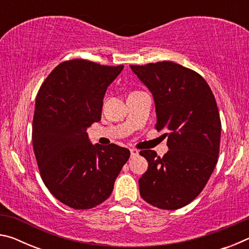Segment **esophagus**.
Listing matches in <instances>:
<instances>
[{
  "label": "esophagus",
  "mask_w": 249,
  "mask_h": 249,
  "mask_svg": "<svg viewBox=\"0 0 249 249\" xmlns=\"http://www.w3.org/2000/svg\"><path fill=\"white\" fill-rule=\"evenodd\" d=\"M138 153H140V151H138L137 149H135V148L130 149V155H132V157H136V156L138 155Z\"/></svg>",
  "instance_id": "esophagus-1"
}]
</instances>
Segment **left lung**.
I'll list each match as a JSON object with an SVG mask.
<instances>
[{"mask_svg": "<svg viewBox=\"0 0 249 249\" xmlns=\"http://www.w3.org/2000/svg\"><path fill=\"white\" fill-rule=\"evenodd\" d=\"M154 95L157 130L168 129V153L142 150L148 169L138 181L141 196L162 210H177L203 190L216 166L221 119L214 94L196 71L171 61L130 66Z\"/></svg>", "mask_w": 249, "mask_h": 249, "instance_id": "1", "label": "left lung"}]
</instances>
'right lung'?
Returning a JSON list of instances; mask_svg holds the SVG:
<instances>
[{
	"label": "right lung",
	"mask_w": 249,
	"mask_h": 249,
	"mask_svg": "<svg viewBox=\"0 0 249 249\" xmlns=\"http://www.w3.org/2000/svg\"><path fill=\"white\" fill-rule=\"evenodd\" d=\"M123 68L67 60L37 93L32 140L40 177L50 193L72 209H92L107 200L129 158L128 149L92 145L87 134L100 122L105 91Z\"/></svg>",
	"instance_id": "obj_1"
}]
</instances>
